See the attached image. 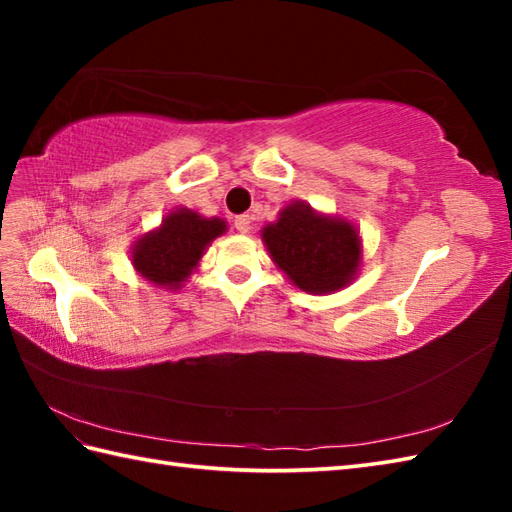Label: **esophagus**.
I'll return each mask as SVG.
<instances>
[{"label":"esophagus","instance_id":"1","mask_svg":"<svg viewBox=\"0 0 512 512\" xmlns=\"http://www.w3.org/2000/svg\"><path fill=\"white\" fill-rule=\"evenodd\" d=\"M233 226H235L237 233L246 235L250 231V217L248 215H237L235 220H233Z\"/></svg>","mask_w":512,"mask_h":512}]
</instances>
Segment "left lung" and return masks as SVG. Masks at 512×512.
<instances>
[{
	"mask_svg": "<svg viewBox=\"0 0 512 512\" xmlns=\"http://www.w3.org/2000/svg\"><path fill=\"white\" fill-rule=\"evenodd\" d=\"M262 237L273 262L292 284L312 295L347 286L361 264L356 228L345 220L317 215L301 202L286 206Z\"/></svg>",
	"mask_w": 512,
	"mask_h": 512,
	"instance_id": "1",
	"label": "left lung"
}]
</instances>
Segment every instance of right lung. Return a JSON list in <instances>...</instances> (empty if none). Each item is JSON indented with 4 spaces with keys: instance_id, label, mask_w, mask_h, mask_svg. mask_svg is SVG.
I'll return each instance as SVG.
<instances>
[{
    "instance_id": "right-lung-1",
    "label": "right lung",
    "mask_w": 512,
    "mask_h": 512,
    "mask_svg": "<svg viewBox=\"0 0 512 512\" xmlns=\"http://www.w3.org/2000/svg\"><path fill=\"white\" fill-rule=\"evenodd\" d=\"M226 231L224 220H206L189 209L169 213L158 231L145 235L134 246L132 264L156 286L178 288L198 266L217 235Z\"/></svg>"
}]
</instances>
